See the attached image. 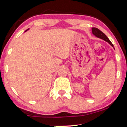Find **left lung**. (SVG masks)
<instances>
[{"instance_id":"8db88e82","label":"left lung","mask_w":127,"mask_h":127,"mask_svg":"<svg viewBox=\"0 0 127 127\" xmlns=\"http://www.w3.org/2000/svg\"><path fill=\"white\" fill-rule=\"evenodd\" d=\"M92 32H93V34L94 36H95L96 37L103 39V40H105L106 42H107L109 44L113 47V45L112 44V42H110V40H109L108 37L106 36V34L104 33H103L101 31H100L99 29L95 28V27H93V28H92Z\"/></svg>"}]
</instances>
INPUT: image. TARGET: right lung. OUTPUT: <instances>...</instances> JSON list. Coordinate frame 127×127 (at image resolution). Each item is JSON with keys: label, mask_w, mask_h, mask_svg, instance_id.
Returning <instances> with one entry per match:
<instances>
[{"label": "right lung", "mask_w": 127, "mask_h": 127, "mask_svg": "<svg viewBox=\"0 0 127 127\" xmlns=\"http://www.w3.org/2000/svg\"><path fill=\"white\" fill-rule=\"evenodd\" d=\"M27 30H29V29H27ZM27 30H26V31H27ZM26 31H25V32H26Z\"/></svg>", "instance_id": "right-lung-1"}]
</instances>
